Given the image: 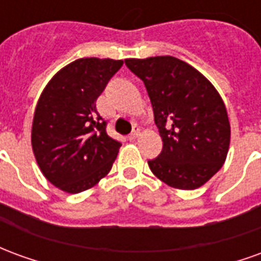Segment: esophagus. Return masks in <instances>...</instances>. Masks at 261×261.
I'll list each match as a JSON object with an SVG mask.
<instances>
[{"mask_svg": "<svg viewBox=\"0 0 261 261\" xmlns=\"http://www.w3.org/2000/svg\"><path fill=\"white\" fill-rule=\"evenodd\" d=\"M138 136H140V127H134L133 133L128 136V140H130V141H134L136 138H138Z\"/></svg>", "mask_w": 261, "mask_h": 261, "instance_id": "34e87169", "label": "esophagus"}]
</instances>
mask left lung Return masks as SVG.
<instances>
[{"label": "left lung", "instance_id": "left-lung-1", "mask_svg": "<svg viewBox=\"0 0 261 261\" xmlns=\"http://www.w3.org/2000/svg\"><path fill=\"white\" fill-rule=\"evenodd\" d=\"M124 61L147 88L164 142L158 158L148 161L149 169L170 187H201L222 168L229 149L222 97L200 71L172 56Z\"/></svg>", "mask_w": 261, "mask_h": 261}]
</instances>
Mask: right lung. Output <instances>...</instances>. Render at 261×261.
Wrapping results in <instances>:
<instances>
[{
  "mask_svg": "<svg viewBox=\"0 0 261 261\" xmlns=\"http://www.w3.org/2000/svg\"><path fill=\"white\" fill-rule=\"evenodd\" d=\"M123 60L80 59L50 80L36 105L32 148L44 177L71 194L108 175L121 144L108 136L96 99Z\"/></svg>",
  "mask_w": 261,
  "mask_h": 261,
  "instance_id": "1",
  "label": "right lung"
}]
</instances>
